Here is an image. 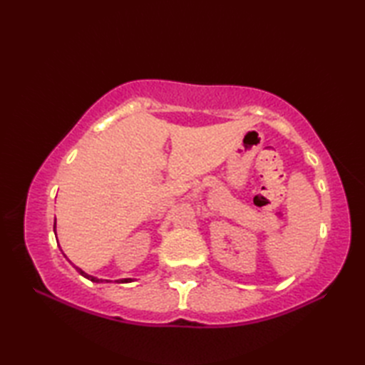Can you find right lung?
<instances>
[{
    "mask_svg": "<svg viewBox=\"0 0 365 365\" xmlns=\"http://www.w3.org/2000/svg\"><path fill=\"white\" fill-rule=\"evenodd\" d=\"M53 230H54V234H56V221H54V226H53ZM66 255V254H64ZM71 262V260H68ZM73 265V263H72ZM75 267V265H73ZM75 269L78 271V273L81 274V276H84L86 279H89V281H92V282H103V281H106V282H111V281H108V279H98V277H94V276H91V274H88V273H84V271L81 269V268H78V267H75ZM114 282H118V284H127V282H131V279L130 277H127V279H118V281H114Z\"/></svg>",
    "mask_w": 365,
    "mask_h": 365,
    "instance_id": "1",
    "label": "right lung"
}]
</instances>
